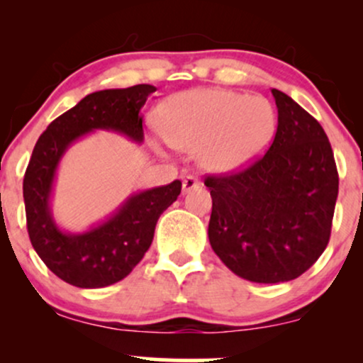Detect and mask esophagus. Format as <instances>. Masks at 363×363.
<instances>
[{
	"instance_id": "obj_1",
	"label": "esophagus",
	"mask_w": 363,
	"mask_h": 363,
	"mask_svg": "<svg viewBox=\"0 0 363 363\" xmlns=\"http://www.w3.org/2000/svg\"><path fill=\"white\" fill-rule=\"evenodd\" d=\"M199 184H201V182H199L198 177L186 176L184 181H182V191H184V193H189V191H193V189H196V187H199Z\"/></svg>"
}]
</instances>
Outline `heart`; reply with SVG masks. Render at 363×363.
<instances>
[{
	"mask_svg": "<svg viewBox=\"0 0 363 363\" xmlns=\"http://www.w3.org/2000/svg\"><path fill=\"white\" fill-rule=\"evenodd\" d=\"M170 147L196 152L208 172H232L259 157L277 131V112L262 97L201 89L179 94L158 114Z\"/></svg>",
	"mask_w": 363,
	"mask_h": 363,
	"instance_id": "obj_1",
	"label": "heart"
}]
</instances>
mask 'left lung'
<instances>
[{
	"label": "left lung",
	"mask_w": 363,
	"mask_h": 363,
	"mask_svg": "<svg viewBox=\"0 0 363 363\" xmlns=\"http://www.w3.org/2000/svg\"><path fill=\"white\" fill-rule=\"evenodd\" d=\"M278 128L264 155L239 172L208 176V239L237 277L280 283L319 259L331 235L338 170L320 124L294 99L272 90Z\"/></svg>",
	"instance_id": "8db88e82"
}]
</instances>
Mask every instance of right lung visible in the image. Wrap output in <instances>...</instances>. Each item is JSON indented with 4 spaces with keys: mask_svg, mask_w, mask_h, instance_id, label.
<instances>
[{
    "mask_svg": "<svg viewBox=\"0 0 363 363\" xmlns=\"http://www.w3.org/2000/svg\"><path fill=\"white\" fill-rule=\"evenodd\" d=\"M155 90L153 85H135L94 91L54 119L37 140L23 177L28 237L44 264L69 285L101 289L126 278L152 245L158 216L181 194V181L141 191L129 196L109 220L83 234L62 232L49 206L57 164L69 145L95 129L141 143V107Z\"/></svg>",
    "mask_w": 363,
    "mask_h": 363,
    "instance_id": "right-lung-1",
    "label": "right lung"
}]
</instances>
